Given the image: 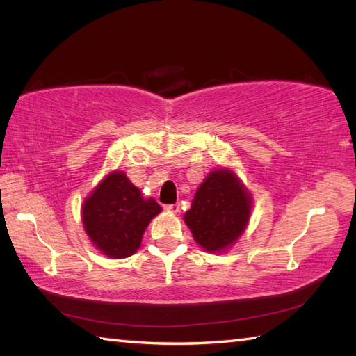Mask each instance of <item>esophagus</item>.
<instances>
[{
    "mask_svg": "<svg viewBox=\"0 0 356 356\" xmlns=\"http://www.w3.org/2000/svg\"><path fill=\"white\" fill-rule=\"evenodd\" d=\"M163 209L168 211V213H179L180 207H179V205H165Z\"/></svg>",
    "mask_w": 356,
    "mask_h": 356,
    "instance_id": "obj_1",
    "label": "esophagus"
}]
</instances>
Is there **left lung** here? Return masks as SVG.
Listing matches in <instances>:
<instances>
[{
	"mask_svg": "<svg viewBox=\"0 0 356 356\" xmlns=\"http://www.w3.org/2000/svg\"><path fill=\"white\" fill-rule=\"evenodd\" d=\"M251 195L228 170L209 172L195 191L185 223L194 240L209 252L223 251L245 231Z\"/></svg>",
	"mask_w": 356,
	"mask_h": 356,
	"instance_id": "8db88e82",
	"label": "left lung"
}]
</instances>
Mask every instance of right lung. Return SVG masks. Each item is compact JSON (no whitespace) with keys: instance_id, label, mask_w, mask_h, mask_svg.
I'll return each mask as SVG.
<instances>
[{"instance_id":"obj_1","label":"right lung","mask_w":356,"mask_h":356,"mask_svg":"<svg viewBox=\"0 0 356 356\" xmlns=\"http://www.w3.org/2000/svg\"><path fill=\"white\" fill-rule=\"evenodd\" d=\"M162 208L154 199H143L124 172L108 174L82 207V222L95 246L125 259L138 251L151 218Z\"/></svg>"}]
</instances>
